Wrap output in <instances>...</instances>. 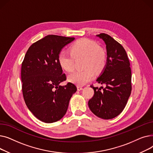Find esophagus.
I'll return each instance as SVG.
<instances>
[{
	"label": "esophagus",
	"mask_w": 153,
	"mask_h": 153,
	"mask_svg": "<svg viewBox=\"0 0 153 153\" xmlns=\"http://www.w3.org/2000/svg\"><path fill=\"white\" fill-rule=\"evenodd\" d=\"M77 91H82L83 89V88L82 87H81V86H77Z\"/></svg>",
	"instance_id": "obj_1"
}]
</instances>
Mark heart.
I'll list each match as a JSON object with an SVG mask.
<instances>
[{
  "label": "heart",
  "mask_w": 153,
  "mask_h": 153,
  "mask_svg": "<svg viewBox=\"0 0 153 153\" xmlns=\"http://www.w3.org/2000/svg\"><path fill=\"white\" fill-rule=\"evenodd\" d=\"M71 54L74 59L84 58V71H76L68 76V81L77 85H84L89 82L94 76V70L101 71L106 62V55L97 43L92 40L82 38L78 40L71 48ZM60 67L67 72L74 69V60L71 56L60 53L58 56Z\"/></svg>",
  "instance_id": "b5f03b06"
}]
</instances>
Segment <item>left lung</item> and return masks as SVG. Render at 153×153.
I'll return each mask as SVG.
<instances>
[{"instance_id":"8db88e82","label":"left lung","mask_w":153,"mask_h":153,"mask_svg":"<svg viewBox=\"0 0 153 153\" xmlns=\"http://www.w3.org/2000/svg\"><path fill=\"white\" fill-rule=\"evenodd\" d=\"M106 45L107 61L96 81L105 87H94L88 102L92 113L102 119H112L122 113L131 92V72L127 54L116 40L107 34L96 35ZM103 89L101 91V88Z\"/></svg>"}]
</instances>
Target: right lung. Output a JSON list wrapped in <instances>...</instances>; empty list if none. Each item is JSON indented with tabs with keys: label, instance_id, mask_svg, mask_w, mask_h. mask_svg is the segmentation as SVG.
<instances>
[{
	"label": "right lung",
	"instance_id": "obj_1",
	"mask_svg": "<svg viewBox=\"0 0 153 153\" xmlns=\"http://www.w3.org/2000/svg\"><path fill=\"white\" fill-rule=\"evenodd\" d=\"M74 38L48 35L32 44L22 64V92L25 103L33 115L45 123H53L66 114L69 100L77 91L68 83L58 62L62 48Z\"/></svg>",
	"mask_w": 153,
	"mask_h": 153
}]
</instances>
